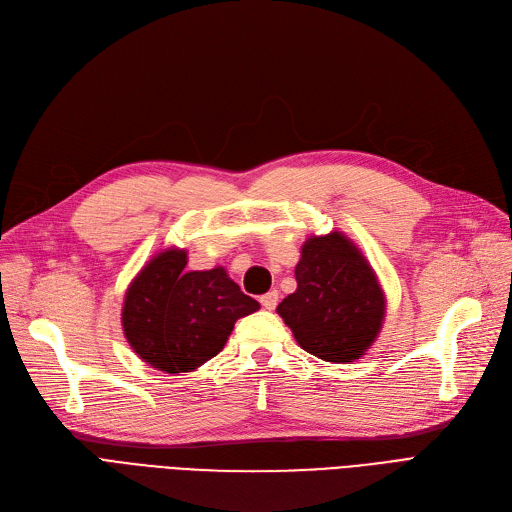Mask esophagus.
<instances>
[{"label": "esophagus", "mask_w": 512, "mask_h": 512, "mask_svg": "<svg viewBox=\"0 0 512 512\" xmlns=\"http://www.w3.org/2000/svg\"><path fill=\"white\" fill-rule=\"evenodd\" d=\"M259 301H261V305H263L265 309H276V305H278V291L265 293Z\"/></svg>", "instance_id": "obj_1"}]
</instances>
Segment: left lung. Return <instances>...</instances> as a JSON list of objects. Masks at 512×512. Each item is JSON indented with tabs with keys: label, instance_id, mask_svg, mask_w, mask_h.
<instances>
[{
	"label": "left lung",
	"instance_id": "8db88e82",
	"mask_svg": "<svg viewBox=\"0 0 512 512\" xmlns=\"http://www.w3.org/2000/svg\"><path fill=\"white\" fill-rule=\"evenodd\" d=\"M297 291L276 311L301 349L324 362L360 360L379 337L385 293L368 259L343 232L311 236L295 268Z\"/></svg>",
	"mask_w": 512,
	"mask_h": 512
}]
</instances>
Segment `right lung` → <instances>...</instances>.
<instances>
[{
  "mask_svg": "<svg viewBox=\"0 0 512 512\" xmlns=\"http://www.w3.org/2000/svg\"><path fill=\"white\" fill-rule=\"evenodd\" d=\"M184 249L154 255L129 284L121 324L125 339L152 368L192 372L224 349L238 318L259 309L221 268L188 272Z\"/></svg>",
  "mask_w": 512,
  "mask_h": 512,
  "instance_id": "obj_1",
  "label": "right lung"
}]
</instances>
